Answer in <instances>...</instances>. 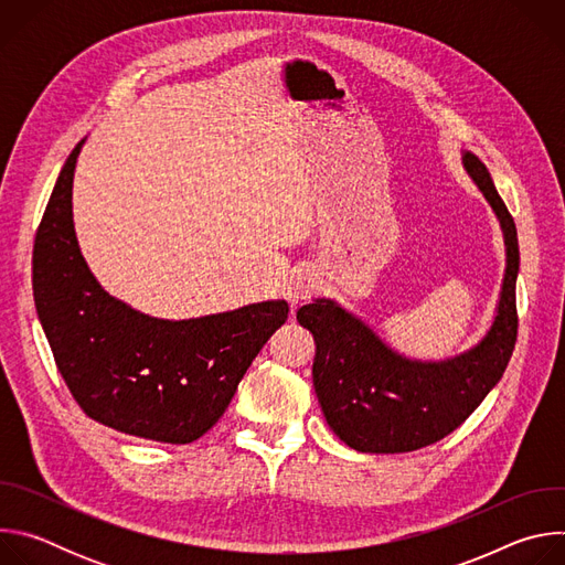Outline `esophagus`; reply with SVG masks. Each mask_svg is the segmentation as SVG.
Here are the masks:
<instances>
[{"mask_svg":"<svg viewBox=\"0 0 565 565\" xmlns=\"http://www.w3.org/2000/svg\"><path fill=\"white\" fill-rule=\"evenodd\" d=\"M319 290V279L315 273L310 270H299L295 273L290 279H288V286H286V297L292 306L310 299L315 292Z\"/></svg>","mask_w":565,"mask_h":565,"instance_id":"34e87169","label":"esophagus"}]
</instances>
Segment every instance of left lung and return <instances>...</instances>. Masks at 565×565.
<instances>
[{
    "label": "left lung",
    "mask_w": 565,
    "mask_h": 565,
    "mask_svg": "<svg viewBox=\"0 0 565 565\" xmlns=\"http://www.w3.org/2000/svg\"><path fill=\"white\" fill-rule=\"evenodd\" d=\"M462 168L492 205L505 241V275L492 327L471 349L414 360L391 349L364 319L319 297L297 310L312 333V386L329 427L362 454H402L458 429L503 377L516 342V225L488 168L462 151Z\"/></svg>",
    "instance_id": "1"
}]
</instances>
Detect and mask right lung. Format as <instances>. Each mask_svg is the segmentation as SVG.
Wrapping results in <instances>:
<instances>
[{"instance_id":"add662e5","label":"right lung","mask_w":565,"mask_h":565,"mask_svg":"<svg viewBox=\"0 0 565 565\" xmlns=\"http://www.w3.org/2000/svg\"><path fill=\"white\" fill-rule=\"evenodd\" d=\"M68 153L33 248V295L55 364L83 412L116 431L188 445L227 409L248 366L288 319L284 299L160 319L111 297L89 270L73 227Z\"/></svg>"}]
</instances>
